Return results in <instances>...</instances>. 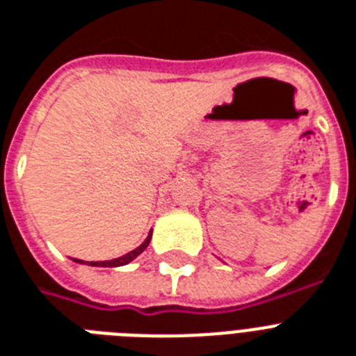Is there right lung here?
<instances>
[{"instance_id": "1", "label": "right lung", "mask_w": 356, "mask_h": 356, "mask_svg": "<svg viewBox=\"0 0 356 356\" xmlns=\"http://www.w3.org/2000/svg\"><path fill=\"white\" fill-rule=\"evenodd\" d=\"M149 240H151V233L149 236L145 238V242L142 243V245H138L136 249H133L131 253L127 254H123V257H120V259H114V260H103V262H90V266H103V268H114V266H123V264H127V262H131L133 259H136L142 251H144L147 245H149ZM75 262H81L83 264V260L79 259H75Z\"/></svg>"}]
</instances>
